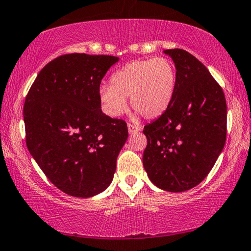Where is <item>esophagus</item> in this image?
I'll return each mask as SVG.
<instances>
[{"instance_id": "34e87169", "label": "esophagus", "mask_w": 251, "mask_h": 251, "mask_svg": "<svg viewBox=\"0 0 251 251\" xmlns=\"http://www.w3.org/2000/svg\"><path fill=\"white\" fill-rule=\"evenodd\" d=\"M127 127H128V132L130 134L136 133V132H139V130H141L140 126H136V125H133V124H128V125H127Z\"/></svg>"}]
</instances>
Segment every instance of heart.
Returning a JSON list of instances; mask_svg holds the SVG:
<instances>
[{"label":"heart","instance_id":"obj_1","mask_svg":"<svg viewBox=\"0 0 251 251\" xmlns=\"http://www.w3.org/2000/svg\"><path fill=\"white\" fill-rule=\"evenodd\" d=\"M111 85L100 89L108 115L118 117L126 110V98L144 118L156 119L171 105L176 91V69L171 60L154 58L127 63L111 76Z\"/></svg>","mask_w":251,"mask_h":251}]
</instances>
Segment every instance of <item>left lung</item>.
Instances as JSON below:
<instances>
[{
    "mask_svg": "<svg viewBox=\"0 0 251 251\" xmlns=\"http://www.w3.org/2000/svg\"><path fill=\"white\" fill-rule=\"evenodd\" d=\"M176 68V91L167 111L144 126L143 166L161 190L183 192L209 174L226 140V101L208 69L182 49L165 50Z\"/></svg>",
    "mask_w": 251,
    "mask_h": 251,
    "instance_id": "1",
    "label": "left lung"
}]
</instances>
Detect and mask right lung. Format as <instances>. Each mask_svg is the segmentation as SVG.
I'll return each instance as SVG.
<instances>
[{
  "label": "right lung",
  "mask_w": 251,
  "mask_h": 251,
  "mask_svg": "<svg viewBox=\"0 0 251 251\" xmlns=\"http://www.w3.org/2000/svg\"><path fill=\"white\" fill-rule=\"evenodd\" d=\"M119 60L70 53L41 70L24 104L28 150L67 195L90 198L110 185L128 129L101 110L100 84Z\"/></svg>",
  "instance_id": "obj_1"
}]
</instances>
